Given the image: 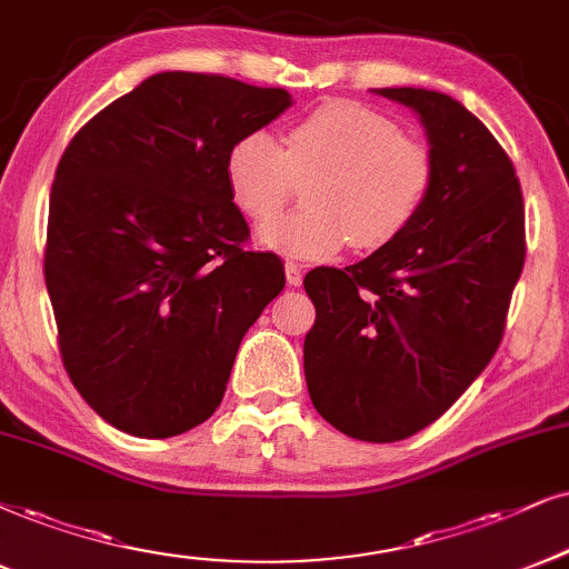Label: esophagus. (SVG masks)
<instances>
[{
	"label": "esophagus",
	"instance_id": "1",
	"mask_svg": "<svg viewBox=\"0 0 569 569\" xmlns=\"http://www.w3.org/2000/svg\"><path fill=\"white\" fill-rule=\"evenodd\" d=\"M301 278H305V272L297 262H286V280H289V286H301Z\"/></svg>",
	"mask_w": 569,
	"mask_h": 569
}]
</instances>
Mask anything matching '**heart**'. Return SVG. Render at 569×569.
Wrapping results in <instances>:
<instances>
[{
    "mask_svg": "<svg viewBox=\"0 0 569 569\" xmlns=\"http://www.w3.org/2000/svg\"><path fill=\"white\" fill-rule=\"evenodd\" d=\"M307 177L306 210L264 222L257 241L291 260H328L347 241L380 249L399 239L433 186V154L391 118L347 99L315 107L283 143L247 131L228 147V191L257 222L282 209Z\"/></svg>",
    "mask_w": 569,
    "mask_h": 569,
    "instance_id": "obj_1",
    "label": "heart"
}]
</instances>
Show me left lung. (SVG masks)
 <instances>
[{
  "instance_id": "8db88e82",
  "label": "left lung",
  "mask_w": 569,
  "mask_h": 569,
  "mask_svg": "<svg viewBox=\"0 0 569 569\" xmlns=\"http://www.w3.org/2000/svg\"><path fill=\"white\" fill-rule=\"evenodd\" d=\"M420 114L433 186L399 239L349 268H315L305 289L309 399L341 433L391 443L428 428L467 391L505 336L525 262L515 164L449 93L376 89Z\"/></svg>"
}]
</instances>
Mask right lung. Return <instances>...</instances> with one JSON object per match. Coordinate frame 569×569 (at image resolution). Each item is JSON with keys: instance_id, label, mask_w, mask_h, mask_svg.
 <instances>
[{"instance_id": "add662e5", "label": "right lung", "mask_w": 569, "mask_h": 569, "mask_svg": "<svg viewBox=\"0 0 569 569\" xmlns=\"http://www.w3.org/2000/svg\"><path fill=\"white\" fill-rule=\"evenodd\" d=\"M291 107L286 89L168 70L97 112L49 193L44 276L70 380L110 426L170 438L220 407L236 351L283 291L249 251L228 147Z\"/></svg>"}]
</instances>
